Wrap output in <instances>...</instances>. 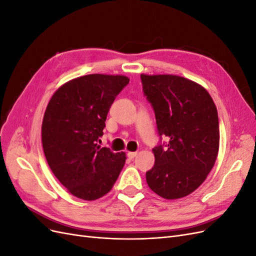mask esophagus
<instances>
[{"mask_svg": "<svg viewBox=\"0 0 256 256\" xmlns=\"http://www.w3.org/2000/svg\"><path fill=\"white\" fill-rule=\"evenodd\" d=\"M138 154V152H127V156L129 159H134Z\"/></svg>", "mask_w": 256, "mask_h": 256, "instance_id": "esophagus-1", "label": "esophagus"}]
</instances>
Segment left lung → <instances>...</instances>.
Returning <instances> with one entry per match:
<instances>
[{
  "label": "left lung",
  "instance_id": "8db88e82",
  "mask_svg": "<svg viewBox=\"0 0 256 256\" xmlns=\"http://www.w3.org/2000/svg\"><path fill=\"white\" fill-rule=\"evenodd\" d=\"M166 147H154V164L146 172L148 187L161 198L189 196L204 182L218 156V111L209 92L175 74H141Z\"/></svg>",
  "mask_w": 256,
  "mask_h": 256
}]
</instances>
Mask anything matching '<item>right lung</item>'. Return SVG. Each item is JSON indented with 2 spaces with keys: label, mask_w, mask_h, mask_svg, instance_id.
Instances as JSON below:
<instances>
[{
  "label": "right lung",
  "mask_w": 256,
  "mask_h": 256,
  "mask_svg": "<svg viewBox=\"0 0 256 256\" xmlns=\"http://www.w3.org/2000/svg\"><path fill=\"white\" fill-rule=\"evenodd\" d=\"M128 83L129 78L120 74L79 76L58 88L46 109V159L60 182L81 200L106 194L125 164V152H113L98 142L110 106Z\"/></svg>",
  "instance_id": "obj_1"
}]
</instances>
